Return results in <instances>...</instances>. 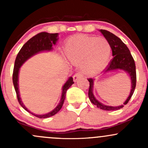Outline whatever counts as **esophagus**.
<instances>
[{"label": "esophagus", "instance_id": "obj_1", "mask_svg": "<svg viewBox=\"0 0 148 148\" xmlns=\"http://www.w3.org/2000/svg\"><path fill=\"white\" fill-rule=\"evenodd\" d=\"M81 77H82V74H81V73H76V74L74 75V76H73V79H74V82H76L78 79Z\"/></svg>", "mask_w": 148, "mask_h": 148}]
</instances>
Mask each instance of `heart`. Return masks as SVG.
<instances>
[{
    "mask_svg": "<svg viewBox=\"0 0 148 148\" xmlns=\"http://www.w3.org/2000/svg\"><path fill=\"white\" fill-rule=\"evenodd\" d=\"M66 57L72 63H82V70L86 74L100 72L108 64L111 49L104 37L78 35L69 38L64 45Z\"/></svg>",
    "mask_w": 148,
    "mask_h": 148,
    "instance_id": "b5f03b06",
    "label": "heart"
}]
</instances>
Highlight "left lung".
<instances>
[{"label":"left lung","mask_w":148,"mask_h":148,"mask_svg":"<svg viewBox=\"0 0 148 148\" xmlns=\"http://www.w3.org/2000/svg\"><path fill=\"white\" fill-rule=\"evenodd\" d=\"M101 33L103 34L105 38L108 40L112 50V55L113 58L112 59L108 67L104 70V73L109 72V71L115 70V69H123L130 74L131 79H132V90L129 97L125 101L123 105L120 106H108L103 105L95 99L92 93L93 88V81L94 79H88L90 83L89 90H88V97L90 101L94 105L97 106L98 108L105 111H116L123 108L124 105H126L129 102L132 95L134 94V90H135L136 85V64L131 54L130 49L127 47L124 42L113 34L111 32L107 31L106 30H100Z\"/></svg>","instance_id":"obj_1"}]
</instances>
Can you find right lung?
Wrapping results in <instances>:
<instances>
[{
  "label": "right lung",
  "mask_w": 148,
  "mask_h": 148,
  "mask_svg": "<svg viewBox=\"0 0 148 148\" xmlns=\"http://www.w3.org/2000/svg\"><path fill=\"white\" fill-rule=\"evenodd\" d=\"M58 33H49L47 32H42L37 34L36 35L33 36L32 38H30L24 45L22 47L21 50L18 53L16 56V60H15L14 70H13V75H12V81L13 84H14L15 91L16 93V97L18 103L20 105L23 107V108L29 113H31L32 115H35L39 118H47L49 117L53 116L58 112L62 108L63 105L64 99H65V95L67 90L69 89L72 85L74 84L73 81V78L70 77L68 79V81L65 83L62 87V93L61 96V99L60 103H58L56 108L52 111L50 113H47L45 115H35L32 113L25 108L23 103H22L21 98L19 96V92H18V71H19L20 67L22 65V64L25 62V60H28L29 58L32 56L35 55L37 53L42 51H49L51 50L52 46L56 45L58 40Z\"/></svg>",
  "instance_id": "obj_1"
}]
</instances>
